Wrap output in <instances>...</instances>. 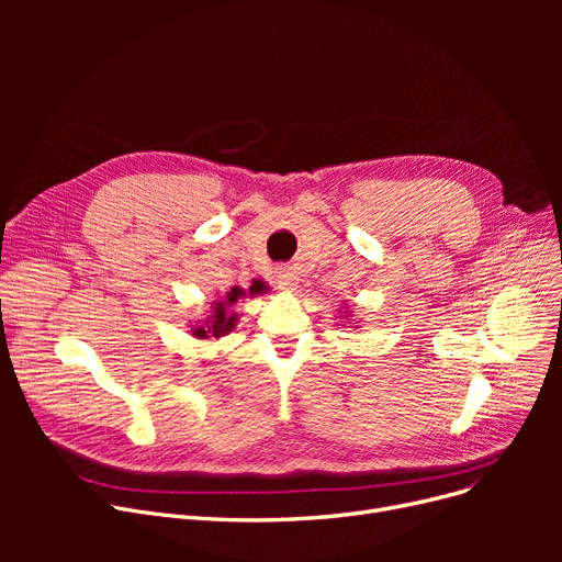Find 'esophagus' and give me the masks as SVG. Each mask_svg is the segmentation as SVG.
I'll return each mask as SVG.
<instances>
[{
    "instance_id": "obj_1",
    "label": "esophagus",
    "mask_w": 562,
    "mask_h": 562,
    "mask_svg": "<svg viewBox=\"0 0 562 562\" xmlns=\"http://www.w3.org/2000/svg\"><path fill=\"white\" fill-rule=\"evenodd\" d=\"M276 284L280 289H286V291H293L299 284V273L291 269V266H280V269L276 271Z\"/></svg>"
}]
</instances>
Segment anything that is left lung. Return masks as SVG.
<instances>
[{
  "instance_id": "1",
  "label": "left lung",
  "mask_w": 562,
  "mask_h": 562,
  "mask_svg": "<svg viewBox=\"0 0 562 562\" xmlns=\"http://www.w3.org/2000/svg\"><path fill=\"white\" fill-rule=\"evenodd\" d=\"M346 312H348V310H346Z\"/></svg>"
}]
</instances>
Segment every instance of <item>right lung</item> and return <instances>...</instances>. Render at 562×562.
Returning <instances> with one entry per match:
<instances>
[{
  "label": "right lung",
  "instance_id": "right-lung-1",
  "mask_svg": "<svg viewBox=\"0 0 562 562\" xmlns=\"http://www.w3.org/2000/svg\"><path fill=\"white\" fill-rule=\"evenodd\" d=\"M263 289H266L263 284H252L248 293L252 296V293H263ZM239 299H246V289L232 286L229 291H225V296L221 301L212 303L210 318H204L202 326L191 328L193 337H198V339H218V337H225L227 333H232L234 323H236V314L229 312V307L234 303H239Z\"/></svg>",
  "mask_w": 562,
  "mask_h": 562
}]
</instances>
